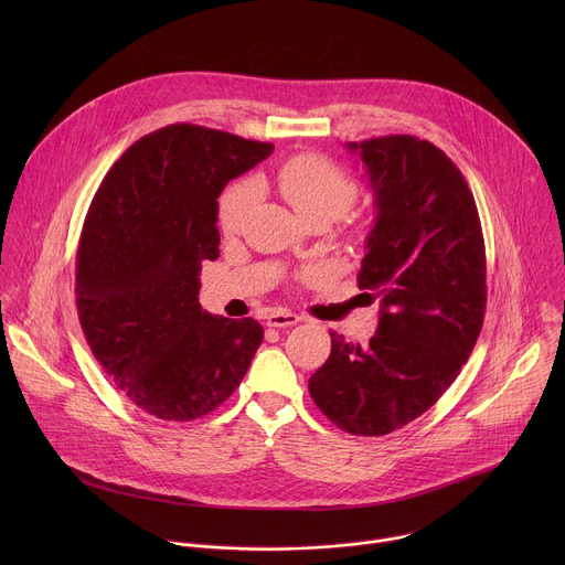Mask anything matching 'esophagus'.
Listing matches in <instances>:
<instances>
[{
    "label": "esophagus",
    "instance_id": "34e87169",
    "mask_svg": "<svg viewBox=\"0 0 565 565\" xmlns=\"http://www.w3.org/2000/svg\"><path fill=\"white\" fill-rule=\"evenodd\" d=\"M297 321H299V315L288 310H275L266 317V324L273 329H288V327H295Z\"/></svg>",
    "mask_w": 565,
    "mask_h": 565
}]
</instances>
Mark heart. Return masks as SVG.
<instances>
[{
	"mask_svg": "<svg viewBox=\"0 0 565 565\" xmlns=\"http://www.w3.org/2000/svg\"><path fill=\"white\" fill-rule=\"evenodd\" d=\"M275 185L301 221L324 218L327 223L347 214L358 201L355 181L329 158L317 153H299L288 158L275 174ZM255 199L250 183L232 185L218 203V225L232 234L244 223Z\"/></svg>",
	"mask_w": 565,
	"mask_h": 565,
	"instance_id": "obj_1",
	"label": "heart"
}]
</instances>
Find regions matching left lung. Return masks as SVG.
<instances>
[{
    "label": "left lung",
    "mask_w": 565,
    "mask_h": 565,
    "mask_svg": "<svg viewBox=\"0 0 565 565\" xmlns=\"http://www.w3.org/2000/svg\"><path fill=\"white\" fill-rule=\"evenodd\" d=\"M349 149L375 192L358 286L380 297V324L362 347L331 331L308 388L342 431L386 436L436 405L471 355L488 303L486 241L465 177L434 142L395 134Z\"/></svg>",
    "instance_id": "8db88e82"
}]
</instances>
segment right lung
Masks as SVG:
<instances>
[{
	"instance_id": "obj_1",
	"label": "right lung",
	"mask_w": 565,
	"mask_h": 565,
	"mask_svg": "<svg viewBox=\"0 0 565 565\" xmlns=\"http://www.w3.org/2000/svg\"><path fill=\"white\" fill-rule=\"evenodd\" d=\"M273 142L201 125L136 140L100 183L75 255V306L114 384L149 416H207L244 380L262 340L257 319L199 303L203 262L218 257V194Z\"/></svg>"
}]
</instances>
